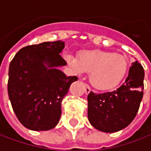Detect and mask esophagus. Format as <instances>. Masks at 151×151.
<instances>
[{"mask_svg": "<svg viewBox=\"0 0 151 151\" xmlns=\"http://www.w3.org/2000/svg\"><path fill=\"white\" fill-rule=\"evenodd\" d=\"M83 88H84V93H85L86 95H88V93H90L91 89H90V88H89V86H88V84L83 83Z\"/></svg>", "mask_w": 151, "mask_h": 151, "instance_id": "obj_1", "label": "esophagus"}]
</instances>
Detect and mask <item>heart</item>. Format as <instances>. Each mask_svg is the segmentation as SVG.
Masks as SVG:
<instances>
[{
  "label": "heart",
  "instance_id": "heart-1",
  "mask_svg": "<svg viewBox=\"0 0 151 151\" xmlns=\"http://www.w3.org/2000/svg\"><path fill=\"white\" fill-rule=\"evenodd\" d=\"M65 59L78 75L89 73V82L99 90L118 86L128 71V60L122 55L103 50H84L78 59L66 55Z\"/></svg>",
  "mask_w": 151,
  "mask_h": 151
}]
</instances>
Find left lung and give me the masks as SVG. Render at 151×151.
<instances>
[{
  "instance_id": "1",
  "label": "left lung",
  "mask_w": 151,
  "mask_h": 151,
  "mask_svg": "<svg viewBox=\"0 0 151 151\" xmlns=\"http://www.w3.org/2000/svg\"><path fill=\"white\" fill-rule=\"evenodd\" d=\"M144 68L132 63L125 82L111 92L88 95V118L99 131L115 133L128 127L134 119L144 95Z\"/></svg>"
}]
</instances>
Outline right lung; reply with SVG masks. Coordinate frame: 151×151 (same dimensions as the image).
<instances>
[{
	"instance_id": "obj_1",
	"label": "right lung",
	"mask_w": 151,
	"mask_h": 151,
	"mask_svg": "<svg viewBox=\"0 0 151 151\" xmlns=\"http://www.w3.org/2000/svg\"><path fill=\"white\" fill-rule=\"evenodd\" d=\"M64 47L61 40L28 45L11 62L9 99L17 119L30 130L46 131L56 127L63 98L78 80L59 69L67 65L60 56Z\"/></svg>"
}]
</instances>
